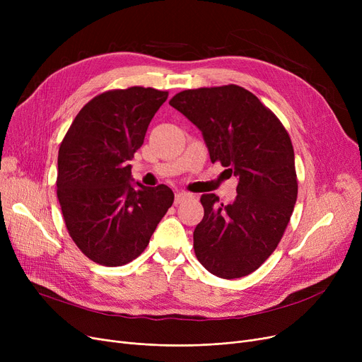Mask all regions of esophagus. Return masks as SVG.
Segmentation results:
<instances>
[{
	"instance_id": "34e87169",
	"label": "esophagus",
	"mask_w": 362,
	"mask_h": 362,
	"mask_svg": "<svg viewBox=\"0 0 362 362\" xmlns=\"http://www.w3.org/2000/svg\"><path fill=\"white\" fill-rule=\"evenodd\" d=\"M191 198H192L191 194L183 192V191H177L176 195H175V204L179 205V204H182V202H185V201H187V199H191Z\"/></svg>"
}]
</instances>
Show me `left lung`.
I'll use <instances>...</instances> for the list:
<instances>
[{
	"label": "left lung",
	"mask_w": 362,
	"mask_h": 362,
	"mask_svg": "<svg viewBox=\"0 0 362 362\" xmlns=\"http://www.w3.org/2000/svg\"><path fill=\"white\" fill-rule=\"evenodd\" d=\"M170 105L202 132L211 161L239 179L232 204H220L214 194L201 197L195 255L217 277L248 276L277 248L296 202L289 133L272 110L238 85L182 90Z\"/></svg>",
	"instance_id": "8db88e82"
}]
</instances>
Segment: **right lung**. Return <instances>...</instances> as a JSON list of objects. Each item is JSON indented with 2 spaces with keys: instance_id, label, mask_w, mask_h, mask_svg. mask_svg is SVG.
<instances>
[{
  "instance_id": "obj_1",
  "label": "right lung",
  "mask_w": 362,
  "mask_h": 362,
  "mask_svg": "<svg viewBox=\"0 0 362 362\" xmlns=\"http://www.w3.org/2000/svg\"><path fill=\"white\" fill-rule=\"evenodd\" d=\"M167 97L142 86L100 93L60 145L57 197L69 235L93 262L117 267L138 258L175 201L165 185L132 183L129 164Z\"/></svg>"
}]
</instances>
